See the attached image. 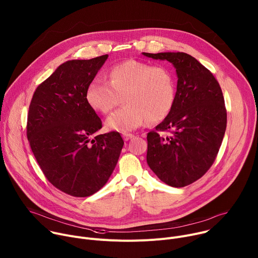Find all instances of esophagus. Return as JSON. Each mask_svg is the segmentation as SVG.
Returning <instances> with one entry per match:
<instances>
[{
  "label": "esophagus",
  "mask_w": 258,
  "mask_h": 258,
  "mask_svg": "<svg viewBox=\"0 0 258 258\" xmlns=\"http://www.w3.org/2000/svg\"><path fill=\"white\" fill-rule=\"evenodd\" d=\"M134 137H135V135H133V134H123V136H122L124 141H128V140L133 139Z\"/></svg>",
  "instance_id": "1"
}]
</instances>
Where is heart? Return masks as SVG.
<instances>
[{
	"label": "heart",
	"mask_w": 258,
	"mask_h": 258,
	"mask_svg": "<svg viewBox=\"0 0 258 258\" xmlns=\"http://www.w3.org/2000/svg\"><path fill=\"white\" fill-rule=\"evenodd\" d=\"M175 81L169 68L138 60H126L110 68L108 82L94 80L86 99L96 111L107 114L122 98L123 107L106 119L109 130L127 133L147 120H163L175 102Z\"/></svg>",
	"instance_id": "b5f03b06"
}]
</instances>
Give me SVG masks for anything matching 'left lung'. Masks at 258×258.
I'll list each match as a JSON object with an SVG mask.
<instances>
[{
	"instance_id": "obj_1",
	"label": "left lung",
	"mask_w": 258,
	"mask_h": 258,
	"mask_svg": "<svg viewBox=\"0 0 258 258\" xmlns=\"http://www.w3.org/2000/svg\"><path fill=\"white\" fill-rule=\"evenodd\" d=\"M143 54L169 61L177 75L171 111L147 134V163L168 186L185 187L207 172L219 151L227 127L223 91L211 71L189 54ZM164 131L169 137L160 135Z\"/></svg>"
}]
</instances>
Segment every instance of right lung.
<instances>
[{
    "mask_svg": "<svg viewBox=\"0 0 258 258\" xmlns=\"http://www.w3.org/2000/svg\"><path fill=\"white\" fill-rule=\"evenodd\" d=\"M108 55L61 64L30 101L26 136L52 185L73 197L98 192L113 172L123 147L119 133L94 135L102 121L86 91Z\"/></svg>",
    "mask_w": 258,
    "mask_h": 258,
    "instance_id": "right-lung-1",
    "label": "right lung"
}]
</instances>
